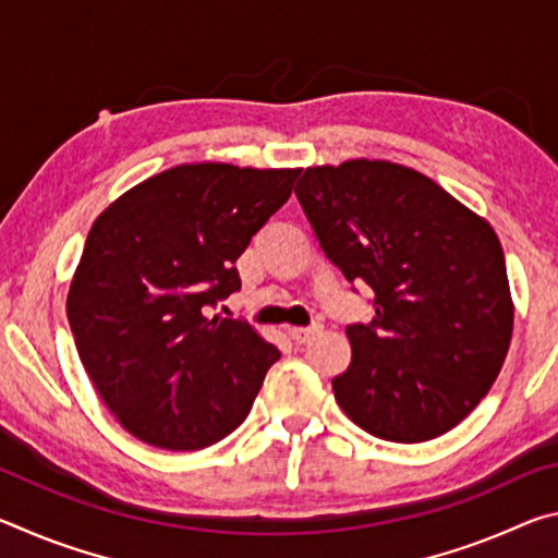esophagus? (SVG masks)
I'll list each match as a JSON object with an SVG mask.
<instances>
[{
	"mask_svg": "<svg viewBox=\"0 0 558 558\" xmlns=\"http://www.w3.org/2000/svg\"><path fill=\"white\" fill-rule=\"evenodd\" d=\"M317 332H319L317 325H313V327H290L288 329V335H290V339L295 344H307L310 339H313Z\"/></svg>",
	"mask_w": 558,
	"mask_h": 558,
	"instance_id": "esophagus-1",
	"label": "esophagus"
}]
</instances>
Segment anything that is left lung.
Here are the masks:
<instances>
[{
    "label": "left lung",
    "mask_w": 558,
    "mask_h": 558,
    "mask_svg": "<svg viewBox=\"0 0 558 558\" xmlns=\"http://www.w3.org/2000/svg\"><path fill=\"white\" fill-rule=\"evenodd\" d=\"M295 194L325 256L374 290L372 323L347 327L352 364L332 379L337 403L391 442L456 428L495 384L512 339L493 226L391 162L310 167Z\"/></svg>",
    "instance_id": "1"
}]
</instances>
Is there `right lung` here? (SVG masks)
<instances>
[{
	"label": "right lung",
	"mask_w": 558,
	"mask_h": 558,
	"mask_svg": "<svg viewBox=\"0 0 558 558\" xmlns=\"http://www.w3.org/2000/svg\"><path fill=\"white\" fill-rule=\"evenodd\" d=\"M300 169L182 165L130 189L86 239L65 310L100 399L132 436L202 450L241 426L280 352L245 319L235 260Z\"/></svg>",
	"instance_id": "add662e5"
}]
</instances>
